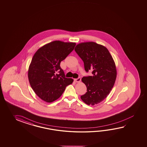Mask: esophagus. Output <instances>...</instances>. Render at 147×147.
Masks as SVG:
<instances>
[{"instance_id": "1", "label": "esophagus", "mask_w": 147, "mask_h": 147, "mask_svg": "<svg viewBox=\"0 0 147 147\" xmlns=\"http://www.w3.org/2000/svg\"><path fill=\"white\" fill-rule=\"evenodd\" d=\"M81 78H77V79H74V80L76 82H80L81 81Z\"/></svg>"}]
</instances>
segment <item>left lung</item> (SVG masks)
<instances>
[{
    "mask_svg": "<svg viewBox=\"0 0 147 147\" xmlns=\"http://www.w3.org/2000/svg\"><path fill=\"white\" fill-rule=\"evenodd\" d=\"M75 51L84 61L86 72L91 70L93 74L82 78L87 92L81 98L89 105L100 103L109 94L116 79L117 70L112 56L107 47L93 42L78 44Z\"/></svg>",
    "mask_w": 147,
    "mask_h": 147,
    "instance_id": "obj_1",
    "label": "left lung"
}]
</instances>
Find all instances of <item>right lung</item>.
I'll return each instance as SVG.
<instances>
[{"label":"right lung","instance_id":"add662e5","mask_svg":"<svg viewBox=\"0 0 147 147\" xmlns=\"http://www.w3.org/2000/svg\"><path fill=\"white\" fill-rule=\"evenodd\" d=\"M76 43L55 40L42 46L35 52L28 69V79L35 94L51 103L62 95L72 78L65 77L60 67L61 61L74 49Z\"/></svg>","mask_w":147,"mask_h":147}]
</instances>
